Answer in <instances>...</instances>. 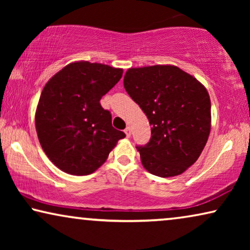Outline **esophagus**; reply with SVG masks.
<instances>
[{
	"mask_svg": "<svg viewBox=\"0 0 250 250\" xmlns=\"http://www.w3.org/2000/svg\"><path fill=\"white\" fill-rule=\"evenodd\" d=\"M124 132H125V134H126V136H127V138H129V136H131V128H129V127H126L124 129Z\"/></svg>",
	"mask_w": 250,
	"mask_h": 250,
	"instance_id": "obj_1",
	"label": "esophagus"
}]
</instances>
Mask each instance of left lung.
I'll use <instances>...</instances> for the list:
<instances>
[{
	"label": "left lung",
	"mask_w": 250,
	"mask_h": 250,
	"mask_svg": "<svg viewBox=\"0 0 250 250\" xmlns=\"http://www.w3.org/2000/svg\"><path fill=\"white\" fill-rule=\"evenodd\" d=\"M124 87L151 125V139L136 146L149 173L182 174L199 158L210 133V99L192 75L172 64L129 68Z\"/></svg>",
	"instance_id": "left-lung-1"
}]
</instances>
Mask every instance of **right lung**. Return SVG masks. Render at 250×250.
Returning a JSON list of instances; mask_svg holds the SVG:
<instances>
[{
	"label": "right lung",
	"instance_id": "add662e5",
	"mask_svg": "<svg viewBox=\"0 0 250 250\" xmlns=\"http://www.w3.org/2000/svg\"><path fill=\"white\" fill-rule=\"evenodd\" d=\"M123 69L75 61L44 86L35 112L41 146L49 159L71 175L95 172L125 133L111 125L100 100L122 78Z\"/></svg>",
	"mask_w": 250,
	"mask_h": 250
}]
</instances>
